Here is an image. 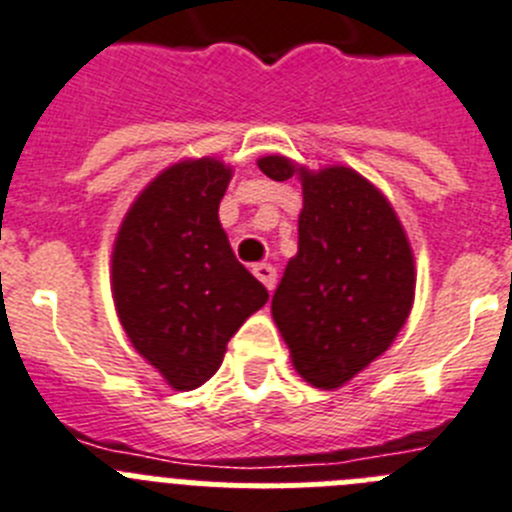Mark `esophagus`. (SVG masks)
Masks as SVG:
<instances>
[{"mask_svg":"<svg viewBox=\"0 0 512 512\" xmlns=\"http://www.w3.org/2000/svg\"><path fill=\"white\" fill-rule=\"evenodd\" d=\"M252 273H255V278L260 280L267 290H273L275 278H278V273H275L273 265H267V262H257V265H252Z\"/></svg>","mask_w":512,"mask_h":512,"instance_id":"esophagus-1","label":"esophagus"}]
</instances>
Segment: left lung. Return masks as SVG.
<instances>
[{"label": "left lung", "instance_id": "obj_1", "mask_svg": "<svg viewBox=\"0 0 512 512\" xmlns=\"http://www.w3.org/2000/svg\"><path fill=\"white\" fill-rule=\"evenodd\" d=\"M273 181L298 176V252L273 296L290 362L313 388L336 390L375 362L408 321L416 296L411 242L385 193L347 165L308 170L265 155Z\"/></svg>", "mask_w": 512, "mask_h": 512}]
</instances>
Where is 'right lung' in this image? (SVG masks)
<instances>
[{
    "label": "right lung",
    "mask_w": 512,
    "mask_h": 512,
    "mask_svg": "<svg viewBox=\"0 0 512 512\" xmlns=\"http://www.w3.org/2000/svg\"><path fill=\"white\" fill-rule=\"evenodd\" d=\"M232 176L216 158L178 160L142 188L114 239L119 324L173 390L201 388L234 331L267 303L219 222Z\"/></svg>",
    "instance_id": "1"
}]
</instances>
